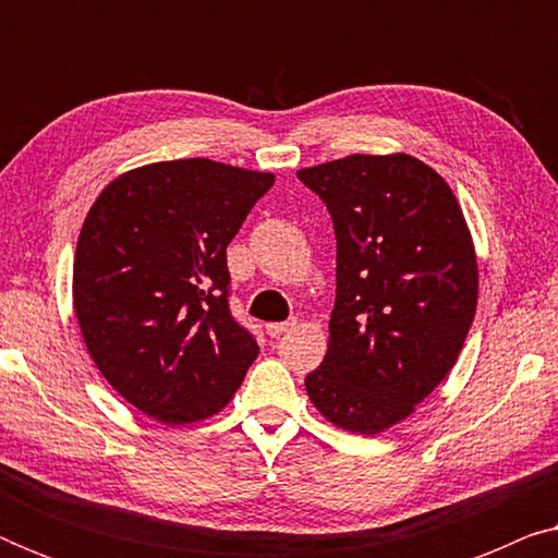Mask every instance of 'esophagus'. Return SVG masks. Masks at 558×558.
Listing matches in <instances>:
<instances>
[{
    "label": "esophagus",
    "instance_id": "esophagus-1",
    "mask_svg": "<svg viewBox=\"0 0 558 558\" xmlns=\"http://www.w3.org/2000/svg\"><path fill=\"white\" fill-rule=\"evenodd\" d=\"M294 327H296V319H289V323H269L266 325V332H269L271 338H279V335L294 330Z\"/></svg>",
    "mask_w": 558,
    "mask_h": 558
}]
</instances>
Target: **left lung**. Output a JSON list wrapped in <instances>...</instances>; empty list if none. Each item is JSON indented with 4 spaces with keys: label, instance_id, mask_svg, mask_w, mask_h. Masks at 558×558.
I'll return each mask as SVG.
<instances>
[{
    "label": "left lung",
    "instance_id": "obj_1",
    "mask_svg": "<svg viewBox=\"0 0 558 558\" xmlns=\"http://www.w3.org/2000/svg\"><path fill=\"white\" fill-rule=\"evenodd\" d=\"M338 239V296L310 401L340 429L380 434L414 414L468 338L477 256L439 172L403 155H350L296 172Z\"/></svg>",
    "mask_w": 558,
    "mask_h": 558
}]
</instances>
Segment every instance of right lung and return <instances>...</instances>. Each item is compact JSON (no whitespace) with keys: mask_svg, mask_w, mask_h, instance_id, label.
Masks as SVG:
<instances>
[{"mask_svg":"<svg viewBox=\"0 0 558 558\" xmlns=\"http://www.w3.org/2000/svg\"><path fill=\"white\" fill-rule=\"evenodd\" d=\"M271 172L205 157L136 167L83 220L73 307L113 391L167 426L218 414L258 345L228 310L226 248Z\"/></svg>","mask_w":558,"mask_h":558,"instance_id":"1","label":"right lung"}]
</instances>
